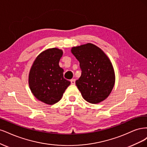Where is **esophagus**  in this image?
<instances>
[{
  "label": "esophagus",
  "instance_id": "obj_1",
  "mask_svg": "<svg viewBox=\"0 0 147 147\" xmlns=\"http://www.w3.org/2000/svg\"><path fill=\"white\" fill-rule=\"evenodd\" d=\"M75 79H71V84L72 85H74L75 84Z\"/></svg>",
  "mask_w": 147,
  "mask_h": 147
}]
</instances>
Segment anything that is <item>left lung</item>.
Segmentation results:
<instances>
[{"label": "left lung", "instance_id": "1", "mask_svg": "<svg viewBox=\"0 0 147 147\" xmlns=\"http://www.w3.org/2000/svg\"><path fill=\"white\" fill-rule=\"evenodd\" d=\"M71 53L79 61L82 71L76 84L83 98L92 104L105 100L115 84V73L109 59L92 43L73 47Z\"/></svg>", "mask_w": 147, "mask_h": 147}]
</instances>
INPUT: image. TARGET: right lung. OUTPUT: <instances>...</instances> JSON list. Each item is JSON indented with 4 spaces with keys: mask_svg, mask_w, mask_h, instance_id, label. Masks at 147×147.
Returning a JSON list of instances; mask_svg holds the SVG:
<instances>
[{
    "mask_svg": "<svg viewBox=\"0 0 147 147\" xmlns=\"http://www.w3.org/2000/svg\"><path fill=\"white\" fill-rule=\"evenodd\" d=\"M62 50L48 49L35 60L29 76V84L33 94L41 102L52 105L59 102L70 81L63 78V69L59 65Z\"/></svg>",
    "mask_w": 147,
    "mask_h": 147,
    "instance_id": "1",
    "label": "right lung"
}]
</instances>
